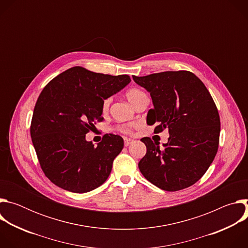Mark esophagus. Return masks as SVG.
Wrapping results in <instances>:
<instances>
[{
    "instance_id": "esophagus-1",
    "label": "esophagus",
    "mask_w": 248,
    "mask_h": 248,
    "mask_svg": "<svg viewBox=\"0 0 248 248\" xmlns=\"http://www.w3.org/2000/svg\"><path fill=\"white\" fill-rule=\"evenodd\" d=\"M131 143H133V139L127 138V137L124 138V146H128V145L131 144Z\"/></svg>"
}]
</instances>
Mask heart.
Returning a JSON list of instances; mask_svg holds the SVG:
<instances>
[{"label":"heart","mask_w":248,"mask_h":248,"mask_svg":"<svg viewBox=\"0 0 248 248\" xmlns=\"http://www.w3.org/2000/svg\"><path fill=\"white\" fill-rule=\"evenodd\" d=\"M126 97L128 99V101L133 105V106H136L141 100H142L143 98L147 97V95L142 91L140 90L138 88H131L129 90L126 91ZM109 105H110V98L108 99H105L103 101V110H107L109 108ZM118 129L121 131V132H124V133H130V126L129 125H126V124H124V125H120L118 127Z\"/></svg>","instance_id":"1"}]
</instances>
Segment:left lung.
Instances as JSON below:
<instances>
[{
	"label": "left lung",
	"instance_id": "1",
	"mask_svg": "<svg viewBox=\"0 0 248 248\" xmlns=\"http://www.w3.org/2000/svg\"><path fill=\"white\" fill-rule=\"evenodd\" d=\"M132 78L152 98L154 108L147 114V124H156L155 133L165 128L170 133L163 147L149 137L141 139L147 148L138 163L141 173L167 191L194 185L218 151L221 123L213 98L204 83L187 70Z\"/></svg>",
	"mask_w": 248,
	"mask_h": 248
}]
</instances>
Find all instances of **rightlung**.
Wrapping results in <instances>:
<instances>
[{
    "instance_id": "right-lung-1",
    "label": "right lung",
    "mask_w": 248,
    "mask_h": 248,
    "mask_svg": "<svg viewBox=\"0 0 248 248\" xmlns=\"http://www.w3.org/2000/svg\"><path fill=\"white\" fill-rule=\"evenodd\" d=\"M129 82L126 75L114 77L74 66L44 87L35 105L30 134L40 166L54 185L84 193L107 181L124 139L105 134L95 146L85 134L103 120V101Z\"/></svg>"
}]
</instances>
